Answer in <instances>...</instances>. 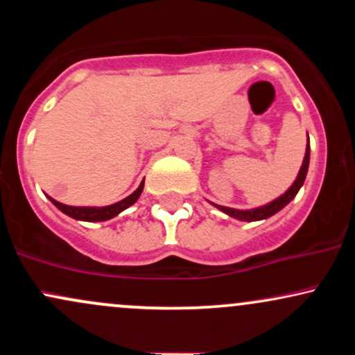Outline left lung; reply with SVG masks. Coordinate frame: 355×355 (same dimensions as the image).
I'll use <instances>...</instances> for the list:
<instances>
[{"mask_svg":"<svg viewBox=\"0 0 355 355\" xmlns=\"http://www.w3.org/2000/svg\"><path fill=\"white\" fill-rule=\"evenodd\" d=\"M309 160H311V146L307 145V150H305V157H304V162H302V166H300V172L297 175L295 182L292 183V187L285 191L284 195H280L279 198H275L274 202L267 203V205L263 207H259V209H254V210H237V209H229V207H222V205H214L217 207L218 210H222L223 214L230 215V217L234 218H239V220H243V222H255V220H263V218H268L272 217V215H275L277 211L282 210L285 205H287L288 202L292 200V198L295 197L297 191L300 190V187L304 185V180L305 177H307V170H309Z\"/></svg>","mask_w":355,"mask_h":355,"instance_id":"1","label":"left lung"}]
</instances>
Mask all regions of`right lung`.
<instances>
[{
	"label": "right lung",
	"instance_id": "obj_1",
	"mask_svg": "<svg viewBox=\"0 0 355 355\" xmlns=\"http://www.w3.org/2000/svg\"><path fill=\"white\" fill-rule=\"evenodd\" d=\"M141 191H144V182L140 183V187H138L130 197H126L121 202H116L108 207H70V205H64V203L53 200V198H50V200L55 203L63 214H67L68 217L76 218V220H85V222H103V220L116 217L120 211H123L125 209H128L130 205H133V203L138 200V197L141 195Z\"/></svg>",
	"mask_w": 355,
	"mask_h": 355
}]
</instances>
